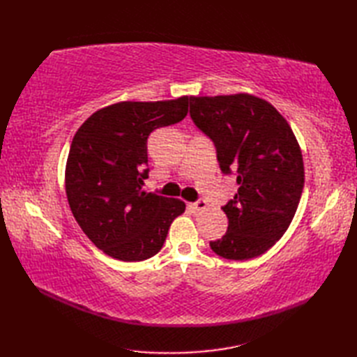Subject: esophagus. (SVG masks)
Listing matches in <instances>:
<instances>
[{
    "mask_svg": "<svg viewBox=\"0 0 357 357\" xmlns=\"http://www.w3.org/2000/svg\"><path fill=\"white\" fill-rule=\"evenodd\" d=\"M206 207H207V202L204 201V199H198V201H195V202L190 204V208L193 211H201V210H204Z\"/></svg>",
    "mask_w": 357,
    "mask_h": 357,
    "instance_id": "esophagus-1",
    "label": "esophagus"
}]
</instances>
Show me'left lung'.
Instances as JSON below:
<instances>
[{"label":"left lung","mask_w":357,"mask_h":357,"mask_svg":"<svg viewBox=\"0 0 357 357\" xmlns=\"http://www.w3.org/2000/svg\"><path fill=\"white\" fill-rule=\"evenodd\" d=\"M190 118L215 144L219 169L239 185L222 207L229 229L211 250L231 261L261 256L287 231L304 190L293 130L270 102L247 93L190 96Z\"/></svg>","instance_id":"1"}]
</instances>
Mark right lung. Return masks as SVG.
I'll return each mask as SVG.
<instances>
[{
  "instance_id": "add662e5",
  "label": "right lung",
  "mask_w": 357,
  "mask_h": 357,
  "mask_svg": "<svg viewBox=\"0 0 357 357\" xmlns=\"http://www.w3.org/2000/svg\"><path fill=\"white\" fill-rule=\"evenodd\" d=\"M188 96L124 101L95 112L75 133L66 165L72 213L93 244L115 259L146 261L162 248L185 204L142 192L149 178L147 139L187 116Z\"/></svg>"
}]
</instances>
